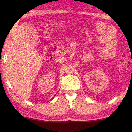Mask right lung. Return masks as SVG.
Masks as SVG:
<instances>
[{
	"label": "right lung",
	"instance_id": "obj_1",
	"mask_svg": "<svg viewBox=\"0 0 132 132\" xmlns=\"http://www.w3.org/2000/svg\"><path fill=\"white\" fill-rule=\"evenodd\" d=\"M55 95H56V94H55Z\"/></svg>",
	"mask_w": 132,
	"mask_h": 132
}]
</instances>
